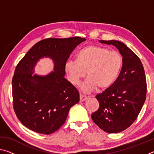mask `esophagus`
<instances>
[{
  "label": "esophagus",
  "instance_id": "esophagus-1",
  "mask_svg": "<svg viewBox=\"0 0 154 154\" xmlns=\"http://www.w3.org/2000/svg\"><path fill=\"white\" fill-rule=\"evenodd\" d=\"M88 99L87 96H85L84 95L80 94V101L81 102H83V101H85Z\"/></svg>",
  "mask_w": 154,
  "mask_h": 154
}]
</instances>
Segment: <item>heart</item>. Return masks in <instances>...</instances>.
Instances as JSON below:
<instances>
[{"mask_svg":"<svg viewBox=\"0 0 154 154\" xmlns=\"http://www.w3.org/2000/svg\"><path fill=\"white\" fill-rule=\"evenodd\" d=\"M123 64V58L118 51L98 45H88L80 49L75 55V60H69L64 70L69 82L79 85L87 74L82 84L83 92L89 93L98 88L105 90L111 86L118 78Z\"/></svg>","mask_w":154,"mask_h":154,"instance_id":"b5f03b06","label":"heart"}]
</instances>
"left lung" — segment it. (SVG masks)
Masks as SVG:
<instances>
[{"instance_id":"obj_1","label":"left lung","mask_w":154,"mask_h":154,"mask_svg":"<svg viewBox=\"0 0 154 154\" xmlns=\"http://www.w3.org/2000/svg\"><path fill=\"white\" fill-rule=\"evenodd\" d=\"M119 49L123 64L113 84L96 96L99 108L92 114L93 122L108 133H118L136 120L147 94L144 68L140 58L124 43L118 41H100Z\"/></svg>"}]
</instances>
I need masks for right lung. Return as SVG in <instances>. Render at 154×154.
I'll use <instances>...</instances> for the list:
<instances>
[{
  "label": "right lung",
  "instance_id": "1",
  "mask_svg": "<svg viewBox=\"0 0 154 154\" xmlns=\"http://www.w3.org/2000/svg\"><path fill=\"white\" fill-rule=\"evenodd\" d=\"M85 38L79 36L49 38L36 43L15 67L12 79L13 106L23 125L40 134H49L60 128L71 106L79 101L77 90L64 77V65L72 50ZM54 62V71L46 76L33 75L43 57Z\"/></svg>",
  "mask_w": 154,
  "mask_h": 154
}]
</instances>
